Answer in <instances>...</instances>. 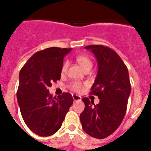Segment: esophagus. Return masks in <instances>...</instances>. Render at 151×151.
Instances as JSON below:
<instances>
[{
  "label": "esophagus",
  "mask_w": 151,
  "mask_h": 151,
  "mask_svg": "<svg viewBox=\"0 0 151 151\" xmlns=\"http://www.w3.org/2000/svg\"><path fill=\"white\" fill-rule=\"evenodd\" d=\"M73 100H74V101H80L81 100H82V97H81V96L76 95V94H73Z\"/></svg>",
  "instance_id": "esophagus-1"
}]
</instances>
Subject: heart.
<instances>
[{
    "instance_id": "obj_1",
    "label": "heart",
    "mask_w": 151,
    "mask_h": 151,
    "mask_svg": "<svg viewBox=\"0 0 151 151\" xmlns=\"http://www.w3.org/2000/svg\"><path fill=\"white\" fill-rule=\"evenodd\" d=\"M76 60L80 65V66L84 69V71L87 70V69H91L92 66H93V64H92V62L90 60V58L85 55L78 56L76 58ZM68 66H69V63L67 61H66L63 63V65L62 66V69H61V72L63 73H66V70H67ZM69 88H70V89L72 91H73L75 92H81L83 90L84 86L81 82H73L69 85Z\"/></svg>"
}]
</instances>
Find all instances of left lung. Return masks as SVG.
<instances>
[{
	"label": "left lung",
	"instance_id": "1",
	"mask_svg": "<svg viewBox=\"0 0 151 151\" xmlns=\"http://www.w3.org/2000/svg\"><path fill=\"white\" fill-rule=\"evenodd\" d=\"M98 65L90 94L100 99L98 104L83 97L85 110L80 114L83 130L93 138L103 139L113 134L122 122L131 93L127 66L116 51L103 45H88Z\"/></svg>",
	"mask_w": 151,
	"mask_h": 151
}]
</instances>
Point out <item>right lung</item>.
Returning <instances> with one entry per match:
<instances>
[{
  "label": "right lung",
  "instance_id": "1",
  "mask_svg": "<svg viewBox=\"0 0 151 151\" xmlns=\"http://www.w3.org/2000/svg\"><path fill=\"white\" fill-rule=\"evenodd\" d=\"M71 48L49 47L36 52L19 72L17 101L24 122L32 132L47 137L62 125L73 103L71 94H49L52 82L60 79L63 58Z\"/></svg>",
  "mask_w": 151,
  "mask_h": 151
}]
</instances>
